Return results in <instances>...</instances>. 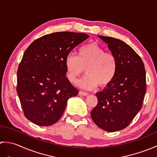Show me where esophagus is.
Instances as JSON below:
<instances>
[{"label":"esophagus","instance_id":"obj_1","mask_svg":"<svg viewBox=\"0 0 157 157\" xmlns=\"http://www.w3.org/2000/svg\"><path fill=\"white\" fill-rule=\"evenodd\" d=\"M79 94L81 95V96H88L89 94H88V92H83V91H79Z\"/></svg>","mask_w":157,"mask_h":157}]
</instances>
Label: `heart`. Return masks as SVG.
<instances>
[{
    "instance_id": "b5f03b06",
    "label": "heart",
    "mask_w": 157,
    "mask_h": 157,
    "mask_svg": "<svg viewBox=\"0 0 157 157\" xmlns=\"http://www.w3.org/2000/svg\"><path fill=\"white\" fill-rule=\"evenodd\" d=\"M66 76L74 84L84 69L86 75L78 82L79 87L85 90H94L99 86L105 88L114 79L117 61L114 54L105 52L96 42H90L79 49L78 56L69 54L65 60Z\"/></svg>"
}]
</instances>
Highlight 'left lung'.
<instances>
[{"mask_svg": "<svg viewBox=\"0 0 157 157\" xmlns=\"http://www.w3.org/2000/svg\"><path fill=\"white\" fill-rule=\"evenodd\" d=\"M117 61L114 79L96 94L98 104L91 111L95 124L106 132L128 127L141 109L146 93V71L142 59L131 46L119 39L98 36Z\"/></svg>", "mask_w": 157, "mask_h": 157, "instance_id": "1", "label": "left lung"}]
</instances>
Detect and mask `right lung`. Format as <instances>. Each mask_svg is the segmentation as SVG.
<instances>
[{"label": "right lung", "mask_w": 157, "mask_h": 157, "mask_svg": "<svg viewBox=\"0 0 157 157\" xmlns=\"http://www.w3.org/2000/svg\"><path fill=\"white\" fill-rule=\"evenodd\" d=\"M89 38L84 33L55 32L36 40L25 50L17 69V92L31 122L49 126L57 122L69 98L78 94L66 77L65 60Z\"/></svg>", "instance_id": "obj_1"}]
</instances>
